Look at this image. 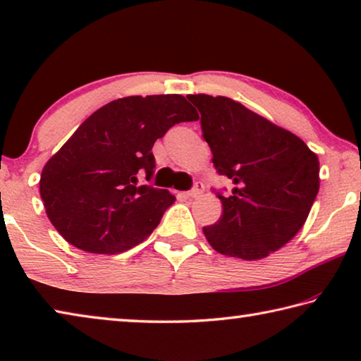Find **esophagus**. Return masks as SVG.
Listing matches in <instances>:
<instances>
[{"label":"esophagus","mask_w":361,"mask_h":361,"mask_svg":"<svg viewBox=\"0 0 361 361\" xmlns=\"http://www.w3.org/2000/svg\"><path fill=\"white\" fill-rule=\"evenodd\" d=\"M203 190H204V185L202 184V182H197V184L193 185L192 190H188V192L185 193V195H187L188 198H197V197L202 195Z\"/></svg>","instance_id":"esophagus-1"}]
</instances>
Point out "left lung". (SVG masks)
I'll list each match as a JSON object with an SVG mask.
<instances>
[{"label": "left lung", "mask_w": 361, "mask_h": 361, "mask_svg": "<svg viewBox=\"0 0 361 361\" xmlns=\"http://www.w3.org/2000/svg\"><path fill=\"white\" fill-rule=\"evenodd\" d=\"M198 108L203 138L218 174L234 188L223 216L203 227L216 252L242 259L266 258L302 229L319 190L318 157L302 138L226 97H187Z\"/></svg>", "instance_id": "1"}]
</instances>
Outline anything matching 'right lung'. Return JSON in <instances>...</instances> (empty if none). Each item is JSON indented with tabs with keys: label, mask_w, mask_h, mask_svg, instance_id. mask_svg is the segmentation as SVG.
<instances>
[{
	"label": "right lung",
	"mask_w": 361,
	"mask_h": 361,
	"mask_svg": "<svg viewBox=\"0 0 361 361\" xmlns=\"http://www.w3.org/2000/svg\"><path fill=\"white\" fill-rule=\"evenodd\" d=\"M197 119L182 95L126 97L95 111L42 171L40 195L51 224L90 253H121L145 240L176 197L138 185V177H153L158 138Z\"/></svg>",
	"instance_id": "add662e5"
}]
</instances>
